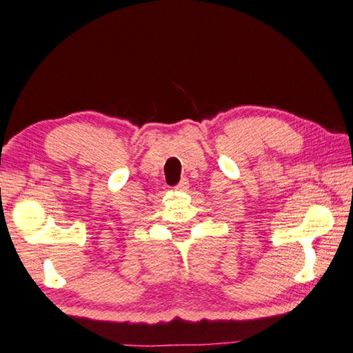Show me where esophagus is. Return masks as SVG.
<instances>
[{
  "label": "esophagus",
  "mask_w": 353,
  "mask_h": 353,
  "mask_svg": "<svg viewBox=\"0 0 353 353\" xmlns=\"http://www.w3.org/2000/svg\"><path fill=\"white\" fill-rule=\"evenodd\" d=\"M188 188H190V183H188L187 179H182V181L174 187V190H177V191H187Z\"/></svg>",
  "instance_id": "1"
}]
</instances>
